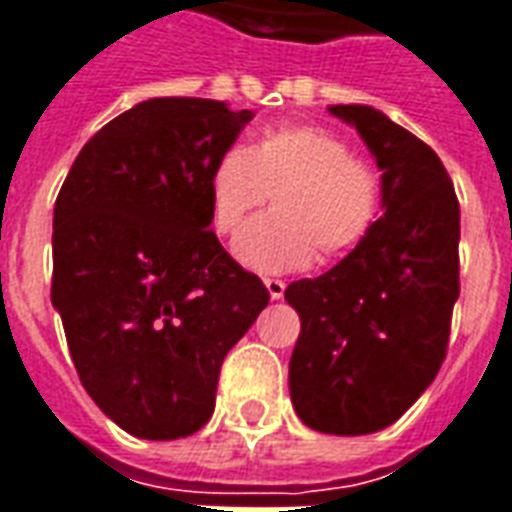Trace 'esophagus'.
I'll return each mask as SVG.
<instances>
[{
    "label": "esophagus",
    "mask_w": 512,
    "mask_h": 512,
    "mask_svg": "<svg viewBox=\"0 0 512 512\" xmlns=\"http://www.w3.org/2000/svg\"><path fill=\"white\" fill-rule=\"evenodd\" d=\"M266 287L268 295H271L274 301H279V298L285 295V282H282V279H266Z\"/></svg>",
    "instance_id": "obj_1"
}]
</instances>
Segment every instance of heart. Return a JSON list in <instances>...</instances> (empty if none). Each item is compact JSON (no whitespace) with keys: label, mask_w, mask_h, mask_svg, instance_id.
I'll list each match as a JSON object with an SVG mask.
<instances>
[{"label":"heart","mask_w":512,"mask_h":512,"mask_svg":"<svg viewBox=\"0 0 512 512\" xmlns=\"http://www.w3.org/2000/svg\"><path fill=\"white\" fill-rule=\"evenodd\" d=\"M274 195L276 211L233 246L244 266L268 274L347 255L372 233L385 206L380 170L352 157L350 143L314 124H274L246 149L230 146L208 176L211 225L236 236Z\"/></svg>","instance_id":"1"}]
</instances>
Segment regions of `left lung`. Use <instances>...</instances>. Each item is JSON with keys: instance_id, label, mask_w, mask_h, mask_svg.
Returning a JSON list of instances; mask_svg holds the SVG:
<instances>
[{"instance_id": "obj_1", "label": "left lung", "mask_w": 512, "mask_h": 512, "mask_svg": "<svg viewBox=\"0 0 512 512\" xmlns=\"http://www.w3.org/2000/svg\"><path fill=\"white\" fill-rule=\"evenodd\" d=\"M331 113L372 149L385 214L342 263L285 290L301 317L290 396L309 429L358 437L396 423L445 361L461 217L431 146L369 105Z\"/></svg>"}]
</instances>
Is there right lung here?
Listing matches in <instances>:
<instances>
[{"instance_id": "1", "label": "right lung", "mask_w": 512, "mask_h": 512, "mask_svg": "<svg viewBox=\"0 0 512 512\" xmlns=\"http://www.w3.org/2000/svg\"><path fill=\"white\" fill-rule=\"evenodd\" d=\"M252 116L198 97L138 102L59 189L51 301L86 393L135 437L203 429L225 355L268 306L208 206L211 168Z\"/></svg>"}]
</instances>
